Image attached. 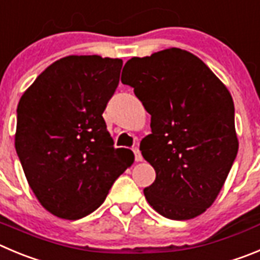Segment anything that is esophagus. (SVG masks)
Instances as JSON below:
<instances>
[{"instance_id":"34e87169","label":"esophagus","mask_w":260,"mask_h":260,"mask_svg":"<svg viewBox=\"0 0 260 260\" xmlns=\"http://www.w3.org/2000/svg\"><path fill=\"white\" fill-rule=\"evenodd\" d=\"M133 154H135V159L136 161H142V155H141V151L138 150V147H133Z\"/></svg>"}]
</instances>
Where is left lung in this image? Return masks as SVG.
<instances>
[{
    "instance_id": "8db88e82",
    "label": "left lung",
    "mask_w": 260,
    "mask_h": 260,
    "mask_svg": "<svg viewBox=\"0 0 260 260\" xmlns=\"http://www.w3.org/2000/svg\"><path fill=\"white\" fill-rule=\"evenodd\" d=\"M122 83L151 115L140 145L156 172L145 198L169 219H191L214 203L236 159L231 93L198 56L168 48L125 62Z\"/></svg>"
}]
</instances>
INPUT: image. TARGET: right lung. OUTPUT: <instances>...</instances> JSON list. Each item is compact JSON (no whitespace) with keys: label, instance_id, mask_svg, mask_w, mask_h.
I'll use <instances>...</instances> for the list:
<instances>
[{"label":"right lung","instance_id":"right-lung-1","mask_svg":"<svg viewBox=\"0 0 260 260\" xmlns=\"http://www.w3.org/2000/svg\"><path fill=\"white\" fill-rule=\"evenodd\" d=\"M122 65L97 55L62 57L19 101L16 154L38 201L57 217L96 210L133 163L131 150L114 147L103 118Z\"/></svg>","mask_w":260,"mask_h":260}]
</instances>
